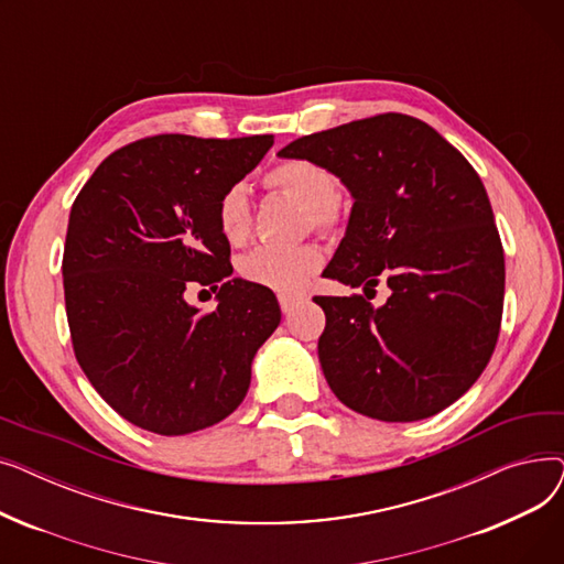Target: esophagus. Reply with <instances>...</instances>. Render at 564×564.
<instances>
[{
  "label": "esophagus",
  "mask_w": 564,
  "mask_h": 564,
  "mask_svg": "<svg viewBox=\"0 0 564 564\" xmlns=\"http://www.w3.org/2000/svg\"><path fill=\"white\" fill-rule=\"evenodd\" d=\"M279 304H281V311H283L285 315H290L294 308H297V306L302 304V300H297V297H288V294H281V297H279Z\"/></svg>",
  "instance_id": "34e87169"
}]
</instances>
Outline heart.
<instances>
[{"mask_svg":"<svg viewBox=\"0 0 564 564\" xmlns=\"http://www.w3.org/2000/svg\"><path fill=\"white\" fill-rule=\"evenodd\" d=\"M267 185L279 189L294 203L308 210L311 221L319 228H329L338 219V181L332 171L308 160H285L267 173ZM217 226L224 240L240 245L251 226V200L245 185L228 187L217 203ZM322 251L315 245L294 249L260 247L242 258L240 274L262 288L292 294L308 285L319 272Z\"/></svg>","mask_w":564,"mask_h":564,"instance_id":"heart-1","label":"heart"}]
</instances>
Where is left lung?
Segmentation results:
<instances>
[{"label": "left lung", "instance_id": "obj_1", "mask_svg": "<svg viewBox=\"0 0 564 564\" xmlns=\"http://www.w3.org/2000/svg\"><path fill=\"white\" fill-rule=\"evenodd\" d=\"M279 158L332 171L351 213L322 276L372 290L315 297L324 377L351 411L413 423L459 400L487 368L500 329L506 260L480 175L434 128L381 113L288 143Z\"/></svg>", "mask_w": 564, "mask_h": 564}]
</instances>
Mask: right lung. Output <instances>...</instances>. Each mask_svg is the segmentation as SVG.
Instances as JSON below:
<instances>
[{
	"label": "right lung",
	"mask_w": 564,
	"mask_h": 564,
	"mask_svg": "<svg viewBox=\"0 0 564 564\" xmlns=\"http://www.w3.org/2000/svg\"><path fill=\"white\" fill-rule=\"evenodd\" d=\"M272 134H160L111 153L73 203L64 249L77 364L132 425L183 436L242 404L251 364L281 308L270 288L232 279L217 226L221 194L251 173ZM189 284L220 290L207 316Z\"/></svg>",
	"instance_id": "add662e5"
}]
</instances>
